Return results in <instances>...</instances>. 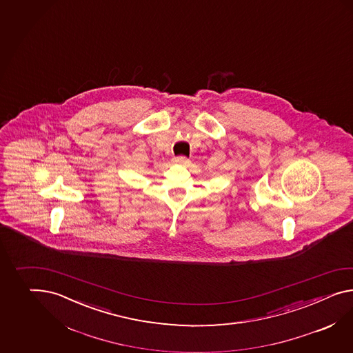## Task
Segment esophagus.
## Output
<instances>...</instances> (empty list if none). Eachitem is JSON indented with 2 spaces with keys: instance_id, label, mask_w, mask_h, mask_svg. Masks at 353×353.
Masks as SVG:
<instances>
[{
  "instance_id": "34e87169",
  "label": "esophagus",
  "mask_w": 353,
  "mask_h": 353,
  "mask_svg": "<svg viewBox=\"0 0 353 353\" xmlns=\"http://www.w3.org/2000/svg\"><path fill=\"white\" fill-rule=\"evenodd\" d=\"M174 161L181 163V165H185V163H190V159L185 157V156H176V157H174Z\"/></svg>"
}]
</instances>
